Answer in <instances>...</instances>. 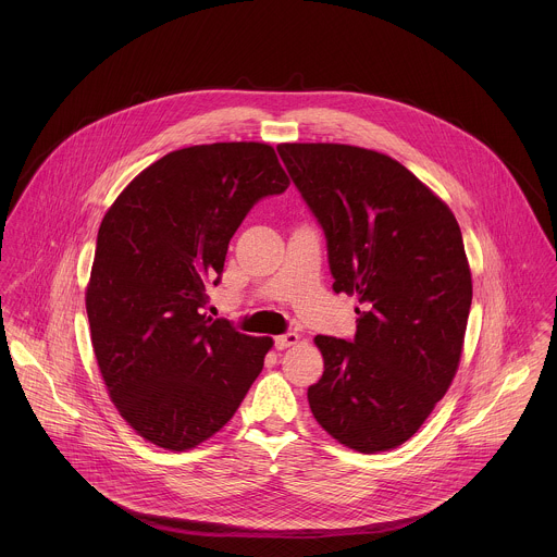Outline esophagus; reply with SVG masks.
Returning <instances> with one entry per match:
<instances>
[{
    "label": "esophagus",
    "mask_w": 557,
    "mask_h": 557,
    "mask_svg": "<svg viewBox=\"0 0 557 557\" xmlns=\"http://www.w3.org/2000/svg\"><path fill=\"white\" fill-rule=\"evenodd\" d=\"M298 338H300L298 332H285V334H281V336L274 338V347H276V349H287V347L296 345Z\"/></svg>",
    "instance_id": "obj_1"
}]
</instances>
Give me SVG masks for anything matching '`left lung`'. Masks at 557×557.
Masks as SVG:
<instances>
[{
	"label": "left lung",
	"instance_id": "1",
	"mask_svg": "<svg viewBox=\"0 0 557 557\" xmlns=\"http://www.w3.org/2000/svg\"><path fill=\"white\" fill-rule=\"evenodd\" d=\"M318 219L336 294H356V336L318 334L319 424L358 453L407 442L459 369L472 274L459 223L409 169L341 144H281Z\"/></svg>",
	"mask_w": 557,
	"mask_h": 557
}]
</instances>
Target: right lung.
Instances as JSON below:
<instances>
[{
    "label": "right lung",
    "instance_id": "obj_1",
    "mask_svg": "<svg viewBox=\"0 0 557 557\" xmlns=\"http://www.w3.org/2000/svg\"><path fill=\"white\" fill-rule=\"evenodd\" d=\"M289 186L255 141L175 150L104 214L85 309L109 397L148 442L188 450L221 431L263 369L270 336L203 315L250 208Z\"/></svg>",
    "mask_w": 557,
    "mask_h": 557
}]
</instances>
